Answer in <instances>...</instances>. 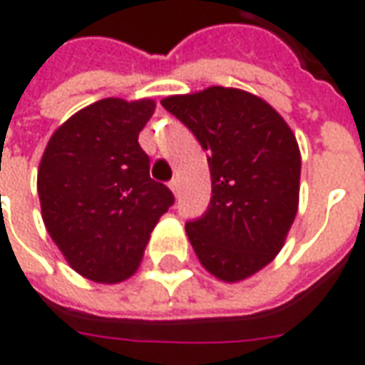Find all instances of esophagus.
<instances>
[{
	"mask_svg": "<svg viewBox=\"0 0 365 365\" xmlns=\"http://www.w3.org/2000/svg\"><path fill=\"white\" fill-rule=\"evenodd\" d=\"M168 187H170V190H173L175 195H178V178H173V180L168 182Z\"/></svg>",
	"mask_w": 365,
	"mask_h": 365,
	"instance_id": "esophagus-1",
	"label": "esophagus"
}]
</instances>
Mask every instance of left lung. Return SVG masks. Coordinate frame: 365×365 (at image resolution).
<instances>
[{
    "instance_id": "8db88e82",
    "label": "left lung",
    "mask_w": 365,
    "mask_h": 365,
    "mask_svg": "<svg viewBox=\"0 0 365 365\" xmlns=\"http://www.w3.org/2000/svg\"><path fill=\"white\" fill-rule=\"evenodd\" d=\"M203 150L211 201L187 235L205 270L240 282L282 250L299 209L301 152L280 113L252 93L209 87L160 101Z\"/></svg>"
}]
</instances>
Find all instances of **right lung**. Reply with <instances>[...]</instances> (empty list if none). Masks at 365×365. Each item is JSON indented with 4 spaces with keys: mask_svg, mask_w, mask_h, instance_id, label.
Listing matches in <instances>:
<instances>
[{
    "mask_svg": "<svg viewBox=\"0 0 365 365\" xmlns=\"http://www.w3.org/2000/svg\"><path fill=\"white\" fill-rule=\"evenodd\" d=\"M154 107L152 99H101L64 121L42 154L44 225L71 268L93 282L130 278L175 203L170 189L150 178V158L138 144Z\"/></svg>",
    "mask_w": 365,
    "mask_h": 365,
    "instance_id": "obj_1",
    "label": "right lung"
}]
</instances>
